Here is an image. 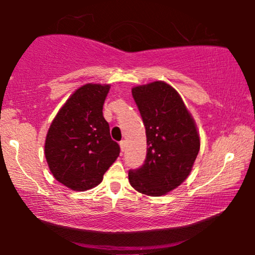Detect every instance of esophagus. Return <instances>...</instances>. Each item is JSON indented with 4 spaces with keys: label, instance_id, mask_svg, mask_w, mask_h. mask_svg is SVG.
<instances>
[{
    "label": "esophagus",
    "instance_id": "1",
    "mask_svg": "<svg viewBox=\"0 0 255 255\" xmlns=\"http://www.w3.org/2000/svg\"><path fill=\"white\" fill-rule=\"evenodd\" d=\"M120 146H121L122 152H124V151H125V147H127V142H125V140H122V141L120 142Z\"/></svg>",
    "mask_w": 255,
    "mask_h": 255
}]
</instances>
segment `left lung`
Listing matches in <instances>:
<instances>
[{"label":"left lung","mask_w":255,"mask_h":255,"mask_svg":"<svg viewBox=\"0 0 255 255\" xmlns=\"http://www.w3.org/2000/svg\"><path fill=\"white\" fill-rule=\"evenodd\" d=\"M146 128L147 154L140 168L128 172L139 193L162 196L187 179L200 151V134L179 93L163 81L132 88Z\"/></svg>","instance_id":"8db88e82"}]
</instances>
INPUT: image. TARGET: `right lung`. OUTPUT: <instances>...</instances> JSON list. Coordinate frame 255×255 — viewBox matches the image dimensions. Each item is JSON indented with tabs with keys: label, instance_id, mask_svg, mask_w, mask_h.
Masks as SVG:
<instances>
[{
	"label": "right lung",
	"instance_id": "1",
	"mask_svg": "<svg viewBox=\"0 0 255 255\" xmlns=\"http://www.w3.org/2000/svg\"><path fill=\"white\" fill-rule=\"evenodd\" d=\"M110 85L87 83L76 89L52 121L45 139V158L55 180L69 189L96 187L120 155L110 137L103 104Z\"/></svg>",
	"mask_w": 255,
	"mask_h": 255
}]
</instances>
